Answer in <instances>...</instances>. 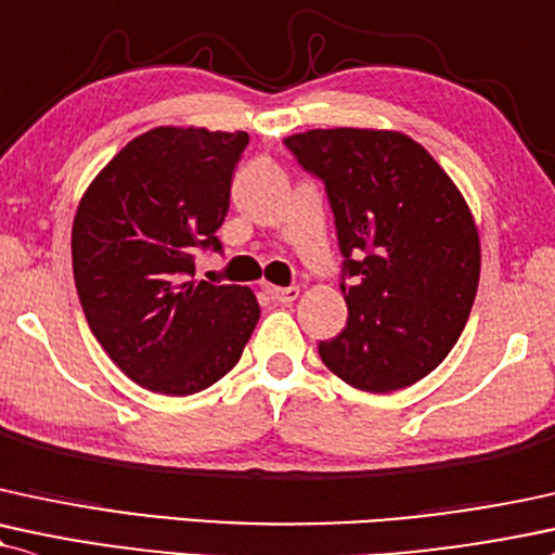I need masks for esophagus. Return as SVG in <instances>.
<instances>
[{
	"instance_id": "34e87169",
	"label": "esophagus",
	"mask_w": 555,
	"mask_h": 555,
	"mask_svg": "<svg viewBox=\"0 0 555 555\" xmlns=\"http://www.w3.org/2000/svg\"><path fill=\"white\" fill-rule=\"evenodd\" d=\"M266 292H269L273 302H282V305L295 302V299L299 297L297 286H269V289H266Z\"/></svg>"
}]
</instances>
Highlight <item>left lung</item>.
I'll list each match as a JSON object with an SVG mask.
<instances>
[{
    "label": "left lung",
    "mask_w": 555,
    "mask_h": 555,
    "mask_svg": "<svg viewBox=\"0 0 555 555\" xmlns=\"http://www.w3.org/2000/svg\"><path fill=\"white\" fill-rule=\"evenodd\" d=\"M323 180L344 256L346 328L318 353L333 375L390 392L429 375L468 323L480 243L463 193L398 131L312 129L284 139Z\"/></svg>",
    "instance_id": "obj_1"
}]
</instances>
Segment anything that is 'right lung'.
Wrapping results in <instances>:
<instances>
[{
    "instance_id": "add662e5",
    "label": "right lung",
    "mask_w": 555,
    "mask_h": 555,
    "mask_svg": "<svg viewBox=\"0 0 555 555\" xmlns=\"http://www.w3.org/2000/svg\"><path fill=\"white\" fill-rule=\"evenodd\" d=\"M245 131L159 126L131 139L77 206L72 269L87 325L118 370L193 396L243 357L260 318L248 286L193 282V253L222 250Z\"/></svg>"
}]
</instances>
